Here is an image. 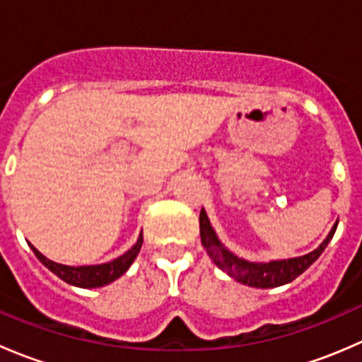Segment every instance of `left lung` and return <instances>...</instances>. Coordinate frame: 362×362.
Returning a JSON list of instances; mask_svg holds the SVG:
<instances>
[{"label": "left lung", "instance_id": "1", "mask_svg": "<svg viewBox=\"0 0 362 362\" xmlns=\"http://www.w3.org/2000/svg\"><path fill=\"white\" fill-rule=\"evenodd\" d=\"M337 226L338 222L331 228L326 240L315 250L308 252V254L299 255V257L280 259V261L252 262L243 257H238L228 247H224V243L218 240L215 229L211 228L210 218H208L204 208H202V214H199V236H202V245L206 249V254L210 255L211 261L217 264V268H221L231 279H235L236 282L249 287H257V289H272V287L286 286V284L298 279L303 272H306L319 259V255L322 254L327 243L333 238L334 231H337Z\"/></svg>", "mask_w": 362, "mask_h": 362}]
</instances>
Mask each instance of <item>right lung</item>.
Returning a JSON list of instances; mask_svg holds the SVG:
<instances>
[{"label":"right lung","instance_id":"obj_1","mask_svg":"<svg viewBox=\"0 0 362 362\" xmlns=\"http://www.w3.org/2000/svg\"><path fill=\"white\" fill-rule=\"evenodd\" d=\"M141 243H144V235L140 233L138 242L134 243L126 254L113 259L110 262H103V264H93V266L59 264V262H54L50 261V259H47L42 252L36 250L33 245L29 247H31V250L35 252L36 257L40 259V262H43V266H47L54 275L59 276L61 280H64V282L69 284V286L82 287V289H94V287L108 286V284H112L113 280L122 276L124 273L129 269V266L133 264L134 259H136L138 252L141 249Z\"/></svg>","mask_w":362,"mask_h":362}]
</instances>
